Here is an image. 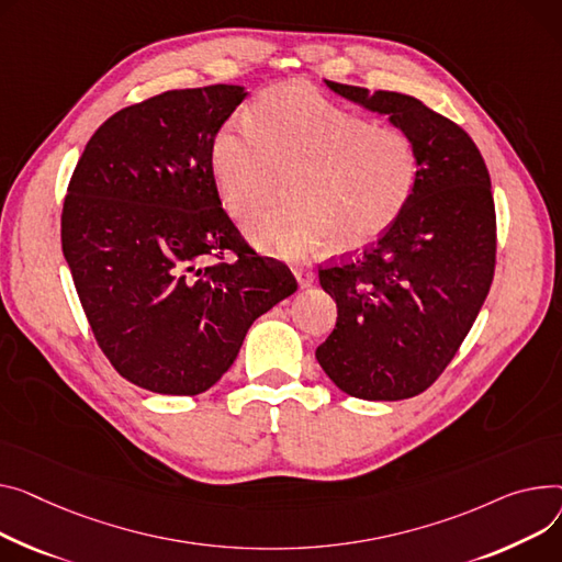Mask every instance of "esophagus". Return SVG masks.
Instances as JSON below:
<instances>
[{
	"label": "esophagus",
	"mask_w": 562,
	"mask_h": 562,
	"mask_svg": "<svg viewBox=\"0 0 562 562\" xmlns=\"http://www.w3.org/2000/svg\"><path fill=\"white\" fill-rule=\"evenodd\" d=\"M293 276L301 286H312L314 284V271L310 267H293Z\"/></svg>",
	"instance_id": "obj_1"
}]
</instances>
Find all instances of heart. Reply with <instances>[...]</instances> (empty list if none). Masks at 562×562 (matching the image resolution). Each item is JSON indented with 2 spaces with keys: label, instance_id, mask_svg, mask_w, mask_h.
I'll use <instances>...</instances> for the list:
<instances>
[{
  "label": "heart",
  "instance_id": "heart-1",
  "mask_svg": "<svg viewBox=\"0 0 562 562\" xmlns=\"http://www.w3.org/2000/svg\"><path fill=\"white\" fill-rule=\"evenodd\" d=\"M210 167L235 218L269 205L286 180L291 203L250 221L248 237L293 257L323 244L336 255L375 244L414 201L423 162L404 131L382 128L303 86H282L259 97L248 126L218 128Z\"/></svg>",
  "mask_w": 562,
  "mask_h": 562
}]
</instances>
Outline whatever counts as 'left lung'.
Listing matches in <instances>:
<instances>
[{"instance_id":"left-lung-1","label":"left lung","mask_w":562,"mask_h":562,"mask_svg":"<svg viewBox=\"0 0 562 562\" xmlns=\"http://www.w3.org/2000/svg\"><path fill=\"white\" fill-rule=\"evenodd\" d=\"M389 115L420 151V184L395 226L359 255L318 269L336 325L316 359L344 393L404 400L427 391L459 352L495 276L491 176L472 137L400 92L325 81Z\"/></svg>"}]
</instances>
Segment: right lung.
Masks as SVG:
<instances>
[{
	"label": "right lung",
	"mask_w": 562,
	"mask_h": 562,
	"mask_svg": "<svg viewBox=\"0 0 562 562\" xmlns=\"http://www.w3.org/2000/svg\"><path fill=\"white\" fill-rule=\"evenodd\" d=\"M241 86L169 90L122 108L86 144L60 214L81 307L108 361L165 395L214 386L255 318L297 282L221 207L212 139Z\"/></svg>",
	"instance_id": "add662e5"
}]
</instances>
